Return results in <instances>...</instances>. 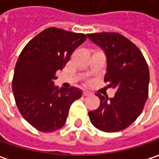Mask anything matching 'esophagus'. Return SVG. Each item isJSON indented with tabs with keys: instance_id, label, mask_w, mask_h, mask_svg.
<instances>
[{
	"instance_id": "esophagus-1",
	"label": "esophagus",
	"mask_w": 159,
	"mask_h": 159,
	"mask_svg": "<svg viewBox=\"0 0 159 159\" xmlns=\"http://www.w3.org/2000/svg\"><path fill=\"white\" fill-rule=\"evenodd\" d=\"M92 93L91 92H89V91H84L83 92V95H84V96H88V95H91Z\"/></svg>"
}]
</instances>
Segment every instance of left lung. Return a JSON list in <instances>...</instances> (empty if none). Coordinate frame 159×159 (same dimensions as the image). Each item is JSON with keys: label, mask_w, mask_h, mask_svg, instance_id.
<instances>
[{"label": "left lung", "mask_w": 159, "mask_h": 159, "mask_svg": "<svg viewBox=\"0 0 159 159\" xmlns=\"http://www.w3.org/2000/svg\"><path fill=\"white\" fill-rule=\"evenodd\" d=\"M87 36L105 52V82L116 89L113 98L96 94L100 106L88 113L90 121L104 132L121 131L134 122L144 108L148 96V66L141 51L117 33L89 34Z\"/></svg>", "instance_id": "8db88e82"}]
</instances>
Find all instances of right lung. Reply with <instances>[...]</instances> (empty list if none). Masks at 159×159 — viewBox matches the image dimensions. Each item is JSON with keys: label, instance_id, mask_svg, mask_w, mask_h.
<instances>
[{"label": "right lung", "instance_id": "1", "mask_svg": "<svg viewBox=\"0 0 159 159\" xmlns=\"http://www.w3.org/2000/svg\"><path fill=\"white\" fill-rule=\"evenodd\" d=\"M86 40L76 34L50 27L33 38L22 51L14 69L12 92L22 117L37 130L51 133L64 126L71 105L82 96L76 87L54 85L71 54Z\"/></svg>", "mask_w": 159, "mask_h": 159}]
</instances>
